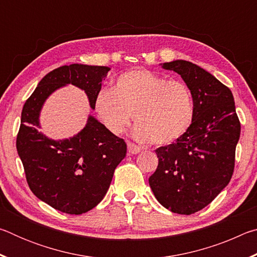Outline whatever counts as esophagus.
Here are the masks:
<instances>
[{
	"mask_svg": "<svg viewBox=\"0 0 257 257\" xmlns=\"http://www.w3.org/2000/svg\"><path fill=\"white\" fill-rule=\"evenodd\" d=\"M127 146H128V153L129 154H138L139 152L142 151L141 147L133 144V143H128Z\"/></svg>",
	"mask_w": 257,
	"mask_h": 257,
	"instance_id": "obj_1",
	"label": "esophagus"
}]
</instances>
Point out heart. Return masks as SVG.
<instances>
[{"label":"heart","mask_w":257,"mask_h":257,"mask_svg":"<svg viewBox=\"0 0 257 257\" xmlns=\"http://www.w3.org/2000/svg\"><path fill=\"white\" fill-rule=\"evenodd\" d=\"M95 111L112 134L123 132L134 114V135L139 141L167 145L177 141L193 123L194 95L181 80L145 69L121 73L113 88H102L95 96Z\"/></svg>","instance_id":"1"}]
</instances>
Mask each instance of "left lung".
<instances>
[{
	"label": "left lung",
	"instance_id": "obj_1",
	"mask_svg": "<svg viewBox=\"0 0 257 257\" xmlns=\"http://www.w3.org/2000/svg\"><path fill=\"white\" fill-rule=\"evenodd\" d=\"M161 66L190 87L195 116L176 143L155 150L159 165L149 182L161 205L189 215L207 206L231 179L240 122L231 90L210 72L185 60Z\"/></svg>",
	"mask_w": 257,
	"mask_h": 257
}]
</instances>
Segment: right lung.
<instances>
[{
	"label": "right lung",
	"instance_id": "1",
	"mask_svg": "<svg viewBox=\"0 0 257 257\" xmlns=\"http://www.w3.org/2000/svg\"><path fill=\"white\" fill-rule=\"evenodd\" d=\"M108 71V67L78 63L54 69L38 82L21 112L17 151L29 188L41 201L68 214H82L102 201L127 145L93 115L75 136L54 141L38 130L40 114L47 97L69 84L85 90L94 110Z\"/></svg>",
	"mask_w": 257,
	"mask_h": 257
}]
</instances>
